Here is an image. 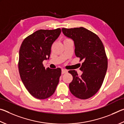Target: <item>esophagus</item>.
<instances>
[{
    "mask_svg": "<svg viewBox=\"0 0 124 124\" xmlns=\"http://www.w3.org/2000/svg\"><path fill=\"white\" fill-rule=\"evenodd\" d=\"M67 71H68V70H66V69H62V72H61V73H62V74H64V73H66Z\"/></svg>",
    "mask_w": 124,
    "mask_h": 124,
    "instance_id": "1",
    "label": "esophagus"
}]
</instances>
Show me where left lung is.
<instances>
[{"label": "left lung", "instance_id": "8db88e82", "mask_svg": "<svg viewBox=\"0 0 124 124\" xmlns=\"http://www.w3.org/2000/svg\"><path fill=\"white\" fill-rule=\"evenodd\" d=\"M64 36L73 40L76 57L83 61L78 76L75 70H69L73 77L69 85L75 97L87 99L97 93L102 85L107 69L104 46L97 35L83 27L62 29Z\"/></svg>", "mask_w": 124, "mask_h": 124}]
</instances>
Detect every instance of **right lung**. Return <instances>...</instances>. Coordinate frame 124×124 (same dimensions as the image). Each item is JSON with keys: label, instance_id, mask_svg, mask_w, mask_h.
<instances>
[{"label": "right lung", "instance_id": "right-lung-1", "mask_svg": "<svg viewBox=\"0 0 124 124\" xmlns=\"http://www.w3.org/2000/svg\"><path fill=\"white\" fill-rule=\"evenodd\" d=\"M61 30H39L24 39L19 53L18 68L21 80L31 95L45 99L54 93L61 69L45 68L44 60L49 59L51 47Z\"/></svg>", "mask_w": 124, "mask_h": 124}]
</instances>
